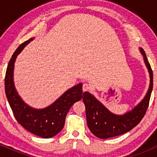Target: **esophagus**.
I'll list each match as a JSON object with an SVG mask.
<instances>
[{
	"mask_svg": "<svg viewBox=\"0 0 157 157\" xmlns=\"http://www.w3.org/2000/svg\"><path fill=\"white\" fill-rule=\"evenodd\" d=\"M90 90V86L87 84V83H84L82 85V90L83 92H85V91H89Z\"/></svg>",
	"mask_w": 157,
	"mask_h": 157,
	"instance_id": "1",
	"label": "esophagus"
}]
</instances>
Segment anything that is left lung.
<instances>
[{
	"mask_svg": "<svg viewBox=\"0 0 157 157\" xmlns=\"http://www.w3.org/2000/svg\"><path fill=\"white\" fill-rule=\"evenodd\" d=\"M139 51L143 56L144 62L149 71L150 82L145 98L134 109L123 115H116L109 111L90 93H83L87 125L91 132L98 138L106 139L125 134L138 125L145 116L153 86V75L145 51L141 48H139Z\"/></svg>",
	"mask_w": 157,
	"mask_h": 157,
	"instance_id": "8db88e82",
	"label": "left lung"
}]
</instances>
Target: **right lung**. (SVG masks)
<instances>
[{"instance_id":"obj_1","label":"right lung","mask_w":157,"mask_h":157,"mask_svg":"<svg viewBox=\"0 0 157 157\" xmlns=\"http://www.w3.org/2000/svg\"><path fill=\"white\" fill-rule=\"evenodd\" d=\"M34 37L19 45L7 67L5 79V94L18 123L29 132L43 138H49L61 131L69 109L82 98V83H78L63 93L52 105L44 109H34L19 95L14 83L13 73L17 56Z\"/></svg>"}]
</instances>
